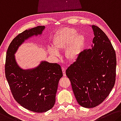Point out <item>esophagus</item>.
Listing matches in <instances>:
<instances>
[{"instance_id":"34e87169","label":"esophagus","mask_w":121,"mask_h":121,"mask_svg":"<svg viewBox=\"0 0 121 121\" xmlns=\"http://www.w3.org/2000/svg\"><path fill=\"white\" fill-rule=\"evenodd\" d=\"M62 72H63V75H64V76H66V68H65V67L62 66Z\"/></svg>"}]
</instances>
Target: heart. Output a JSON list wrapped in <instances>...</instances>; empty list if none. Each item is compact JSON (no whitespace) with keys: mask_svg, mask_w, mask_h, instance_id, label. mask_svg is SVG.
<instances>
[{"mask_svg":"<svg viewBox=\"0 0 121 121\" xmlns=\"http://www.w3.org/2000/svg\"><path fill=\"white\" fill-rule=\"evenodd\" d=\"M85 37L82 34H78V32L73 28H66L57 32L53 38V48H49L51 54L57 56V51L66 48L65 55L69 60H75L85 43Z\"/></svg>","mask_w":121,"mask_h":121,"instance_id":"obj_1","label":"heart"}]
</instances>
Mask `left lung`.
<instances>
[{
  "mask_svg": "<svg viewBox=\"0 0 121 121\" xmlns=\"http://www.w3.org/2000/svg\"><path fill=\"white\" fill-rule=\"evenodd\" d=\"M94 38L91 49H85L66 71L81 106L92 108L108 97L116 80V57L108 36L92 25Z\"/></svg>",
  "mask_w": 121,
  "mask_h": 121,
  "instance_id": "left-lung-1",
  "label": "left lung"
}]
</instances>
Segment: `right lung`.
Here are the masks:
<instances>
[{
    "mask_svg": "<svg viewBox=\"0 0 121 121\" xmlns=\"http://www.w3.org/2000/svg\"><path fill=\"white\" fill-rule=\"evenodd\" d=\"M45 28L38 26L19 34L9 44L6 56L5 76L13 97L24 108L35 112H46L54 105L63 75L61 66L43 61L35 68L24 70L17 65L14 54L25 40L42 34Z\"/></svg>",
    "mask_w": 121,
    "mask_h": 121,
    "instance_id": "1",
    "label": "right lung"
}]
</instances>
